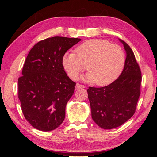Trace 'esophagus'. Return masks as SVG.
Here are the masks:
<instances>
[{"mask_svg": "<svg viewBox=\"0 0 157 157\" xmlns=\"http://www.w3.org/2000/svg\"><path fill=\"white\" fill-rule=\"evenodd\" d=\"M85 88V86H84V85H82V84H76V88L77 89H79V88Z\"/></svg>", "mask_w": 157, "mask_h": 157, "instance_id": "1", "label": "esophagus"}]
</instances>
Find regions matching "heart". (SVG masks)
<instances>
[{
	"instance_id": "b5f03b06",
	"label": "heart",
	"mask_w": 157,
	"mask_h": 157,
	"mask_svg": "<svg viewBox=\"0 0 157 157\" xmlns=\"http://www.w3.org/2000/svg\"><path fill=\"white\" fill-rule=\"evenodd\" d=\"M76 54L66 53L65 69L73 79L87 67L86 80L98 86H105L119 77L124 69L125 53L121 47L102 39L87 40L76 48Z\"/></svg>"
}]
</instances>
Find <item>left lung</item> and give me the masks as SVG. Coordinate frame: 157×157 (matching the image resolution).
<instances>
[{
	"instance_id": "obj_1",
	"label": "left lung",
	"mask_w": 157,
	"mask_h": 157,
	"mask_svg": "<svg viewBox=\"0 0 157 157\" xmlns=\"http://www.w3.org/2000/svg\"><path fill=\"white\" fill-rule=\"evenodd\" d=\"M126 58L117 80L101 88L89 87L88 97L93 121L103 129L121 126L134 115L140 96L141 73L135 55L124 41Z\"/></svg>"
}]
</instances>
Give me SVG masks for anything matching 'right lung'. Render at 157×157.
<instances>
[{
	"instance_id": "right-lung-1",
	"label": "right lung",
	"mask_w": 157,
	"mask_h": 157,
	"mask_svg": "<svg viewBox=\"0 0 157 157\" xmlns=\"http://www.w3.org/2000/svg\"><path fill=\"white\" fill-rule=\"evenodd\" d=\"M81 40L54 36L39 41L30 50L18 78V98L25 119L37 130L48 132L61 125L76 83L66 74L63 56Z\"/></svg>"
}]
</instances>
